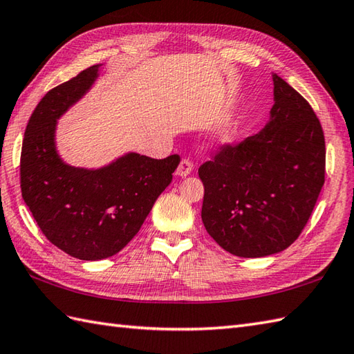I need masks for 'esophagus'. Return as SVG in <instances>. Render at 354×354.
<instances>
[{"label":"esophagus","instance_id":"esophagus-1","mask_svg":"<svg viewBox=\"0 0 354 354\" xmlns=\"http://www.w3.org/2000/svg\"><path fill=\"white\" fill-rule=\"evenodd\" d=\"M192 171H193V162L190 160H187V158H184V160L179 162V165H178L176 176L185 178V176H189Z\"/></svg>","mask_w":354,"mask_h":354}]
</instances>
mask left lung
Returning a JSON list of instances; mask_svg holds the SVG:
<instances>
[{
  "label": "left lung",
  "instance_id": "obj_1",
  "mask_svg": "<svg viewBox=\"0 0 354 354\" xmlns=\"http://www.w3.org/2000/svg\"><path fill=\"white\" fill-rule=\"evenodd\" d=\"M265 127L202 164V222L245 259L284 251L301 234L326 176V141L310 104L277 74Z\"/></svg>",
  "mask_w": 354,
  "mask_h": 354
}]
</instances>
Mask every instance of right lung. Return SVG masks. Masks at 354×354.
<instances>
[{
  "label": "right lung",
  "mask_w": 354,
  "mask_h": 354,
  "mask_svg": "<svg viewBox=\"0 0 354 354\" xmlns=\"http://www.w3.org/2000/svg\"><path fill=\"white\" fill-rule=\"evenodd\" d=\"M93 65L53 88L37 103L21 152L22 199L44 236L71 257L103 260L140 231L181 158L153 160L126 152L99 169L65 162L56 145L57 120L91 91L100 77Z\"/></svg>",
  "instance_id": "obj_1"
}]
</instances>
